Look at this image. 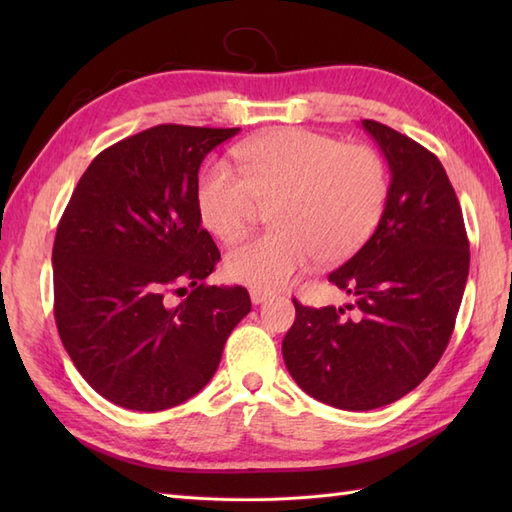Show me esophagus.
<instances>
[{"instance_id":"esophagus-1","label":"esophagus","mask_w":512,"mask_h":512,"mask_svg":"<svg viewBox=\"0 0 512 512\" xmlns=\"http://www.w3.org/2000/svg\"><path fill=\"white\" fill-rule=\"evenodd\" d=\"M270 297H273V292H268V290H259V288L250 290V301H253L255 306H259V303H264Z\"/></svg>"}]
</instances>
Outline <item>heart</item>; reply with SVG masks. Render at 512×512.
Masks as SVG:
<instances>
[{"label":"heart","instance_id":"heart-1","mask_svg":"<svg viewBox=\"0 0 512 512\" xmlns=\"http://www.w3.org/2000/svg\"><path fill=\"white\" fill-rule=\"evenodd\" d=\"M237 171L211 165L200 176L198 209L204 226L233 244L270 209L273 233L231 250L226 268L253 288L290 284L314 259L345 262L383 217L389 176L383 158L365 145L286 127L235 147Z\"/></svg>","mask_w":512,"mask_h":512}]
</instances>
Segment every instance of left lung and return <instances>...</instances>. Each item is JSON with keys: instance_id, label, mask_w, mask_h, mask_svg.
Wrapping results in <instances>:
<instances>
[{"instance_id": "left-lung-1", "label": "left lung", "mask_w": 512, "mask_h": 512, "mask_svg": "<svg viewBox=\"0 0 512 512\" xmlns=\"http://www.w3.org/2000/svg\"><path fill=\"white\" fill-rule=\"evenodd\" d=\"M361 125L391 182L374 235L328 277L354 303L317 310L292 299L297 317L281 345L295 383L345 411L385 407L429 376L449 345L471 259L442 162L383 123Z\"/></svg>"}]
</instances>
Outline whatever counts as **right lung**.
Instances as JSON below:
<instances>
[{"label":"right lung","mask_w":512,"mask_h":512,"mask_svg":"<svg viewBox=\"0 0 512 512\" xmlns=\"http://www.w3.org/2000/svg\"><path fill=\"white\" fill-rule=\"evenodd\" d=\"M239 127L158 125L85 169L52 248L65 352L118 407L162 411L209 383L250 312L242 286H206L220 262L198 209V171ZM187 291L178 307L166 292Z\"/></svg>","instance_id":"obj_1"}]
</instances>
